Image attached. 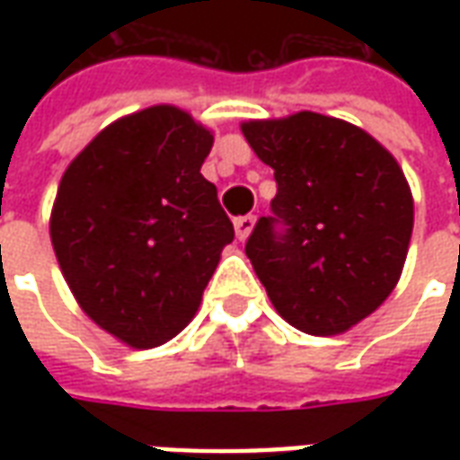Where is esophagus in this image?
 <instances>
[{
    "instance_id": "34e87169",
    "label": "esophagus",
    "mask_w": 460,
    "mask_h": 460,
    "mask_svg": "<svg viewBox=\"0 0 460 460\" xmlns=\"http://www.w3.org/2000/svg\"><path fill=\"white\" fill-rule=\"evenodd\" d=\"M253 226H256V217H253V214H246V217H239V219L234 221V229H236V236H239L241 241L249 239Z\"/></svg>"
}]
</instances>
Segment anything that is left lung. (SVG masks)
Masks as SVG:
<instances>
[{"label":"left lung","mask_w":460,"mask_h":460,"mask_svg":"<svg viewBox=\"0 0 460 460\" xmlns=\"http://www.w3.org/2000/svg\"><path fill=\"white\" fill-rule=\"evenodd\" d=\"M241 132L279 184L273 217L246 241L273 308L308 335L347 332L404 269L414 229L404 172L372 135L330 115L249 120Z\"/></svg>","instance_id":"1"}]
</instances>
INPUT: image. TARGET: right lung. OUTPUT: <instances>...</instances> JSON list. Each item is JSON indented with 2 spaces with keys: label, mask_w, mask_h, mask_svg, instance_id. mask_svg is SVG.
<instances>
[{
  "label": "right lung",
  "mask_w": 460,
  "mask_h": 460,
  "mask_svg": "<svg viewBox=\"0 0 460 460\" xmlns=\"http://www.w3.org/2000/svg\"><path fill=\"white\" fill-rule=\"evenodd\" d=\"M214 135L174 105L111 122L61 177L51 243L98 328L135 349L190 325L234 224L201 177Z\"/></svg>",
  "instance_id": "add662e5"
}]
</instances>
